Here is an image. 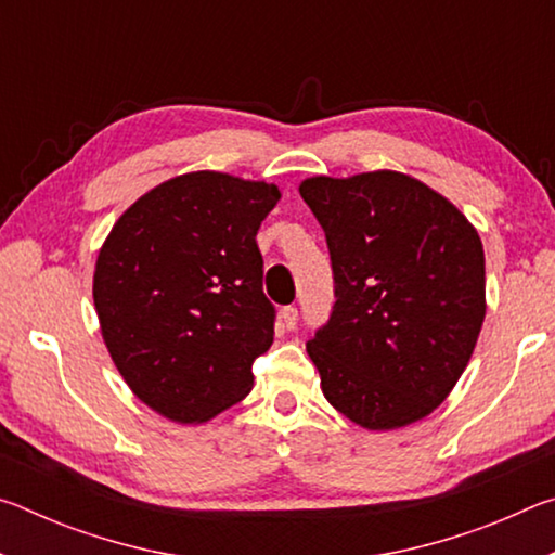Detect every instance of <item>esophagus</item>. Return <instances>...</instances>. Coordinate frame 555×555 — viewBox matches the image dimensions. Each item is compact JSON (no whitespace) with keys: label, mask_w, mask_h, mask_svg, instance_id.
I'll list each match as a JSON object with an SVG mask.
<instances>
[{"label":"esophagus","mask_w":555,"mask_h":555,"mask_svg":"<svg viewBox=\"0 0 555 555\" xmlns=\"http://www.w3.org/2000/svg\"><path fill=\"white\" fill-rule=\"evenodd\" d=\"M281 323H284L286 331H294V327L298 325V308L296 306L281 308Z\"/></svg>","instance_id":"34e87169"}]
</instances>
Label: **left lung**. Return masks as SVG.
I'll return each mask as SVG.
<instances>
[{"instance_id":"obj_1","label":"left lung","mask_w":555,"mask_h":555,"mask_svg":"<svg viewBox=\"0 0 555 555\" xmlns=\"http://www.w3.org/2000/svg\"><path fill=\"white\" fill-rule=\"evenodd\" d=\"M298 193L333 267L331 318L306 343L325 399L370 430L428 416L467 367L485 321L480 234L403 173L315 176Z\"/></svg>"}]
</instances>
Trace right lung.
<instances>
[{
  "mask_svg": "<svg viewBox=\"0 0 555 555\" xmlns=\"http://www.w3.org/2000/svg\"><path fill=\"white\" fill-rule=\"evenodd\" d=\"M279 198L269 183L185 173L142 195L102 244V337L129 389L166 418L201 424L251 391L276 321L255 237Z\"/></svg>",
  "mask_w": 555,
  "mask_h": 555,
  "instance_id": "1",
  "label": "right lung"
}]
</instances>
